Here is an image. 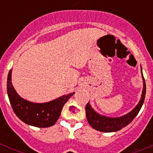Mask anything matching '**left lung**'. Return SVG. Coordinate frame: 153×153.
<instances>
[{
  "label": "left lung",
  "instance_id": "1",
  "mask_svg": "<svg viewBox=\"0 0 153 153\" xmlns=\"http://www.w3.org/2000/svg\"><path fill=\"white\" fill-rule=\"evenodd\" d=\"M143 81V88L142 95H141V99L138 104L129 113L126 114L120 118H107V117L102 116V115H98V113L93 110L91 107L89 103H88L86 106V115L87 118L88 123L90 124L93 129L100 132H116L120 130L122 128L127 126L130 124L132 120L136 117L142 106L143 101L145 99V95H146V83H145L144 78L142 75Z\"/></svg>",
  "mask_w": 153,
  "mask_h": 153
}]
</instances>
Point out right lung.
Instances as JSON below:
<instances>
[{
  "label": "right lung",
  "mask_w": 153,
  "mask_h": 153,
  "mask_svg": "<svg viewBox=\"0 0 153 153\" xmlns=\"http://www.w3.org/2000/svg\"><path fill=\"white\" fill-rule=\"evenodd\" d=\"M7 94L15 115L25 124L36 127H49L56 123L65 103L72 93L44 104H35L23 99L12 84V70L7 78Z\"/></svg>",
  "instance_id": "add662e5"
}]
</instances>
